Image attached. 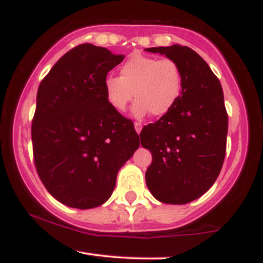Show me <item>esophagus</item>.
<instances>
[{
  "mask_svg": "<svg viewBox=\"0 0 263 263\" xmlns=\"http://www.w3.org/2000/svg\"><path fill=\"white\" fill-rule=\"evenodd\" d=\"M135 129H136V132L140 135L141 131H142V123L141 122H135Z\"/></svg>",
  "mask_w": 263,
  "mask_h": 263,
  "instance_id": "esophagus-1",
  "label": "esophagus"
}]
</instances>
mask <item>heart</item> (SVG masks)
Listing matches in <instances>:
<instances>
[{"instance_id":"b5f03b06","label":"heart","mask_w":263,"mask_h":263,"mask_svg":"<svg viewBox=\"0 0 263 263\" xmlns=\"http://www.w3.org/2000/svg\"><path fill=\"white\" fill-rule=\"evenodd\" d=\"M182 83V70L174 59L134 54L121 66L120 77L105 79V92L115 110H125L135 95L132 112L136 117L148 112L161 117L177 104Z\"/></svg>"}]
</instances>
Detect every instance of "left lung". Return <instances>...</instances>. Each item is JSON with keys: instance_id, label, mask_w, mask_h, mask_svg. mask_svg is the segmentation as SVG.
Wrapping results in <instances>:
<instances>
[{"instance_id": "1", "label": "left lung", "mask_w": 263, "mask_h": 263, "mask_svg": "<svg viewBox=\"0 0 263 263\" xmlns=\"http://www.w3.org/2000/svg\"><path fill=\"white\" fill-rule=\"evenodd\" d=\"M146 50L176 60L183 81L174 107L140 134L141 144L152 153L146 184L162 203L186 204L211 188L224 163L228 112L221 84L189 47Z\"/></svg>"}]
</instances>
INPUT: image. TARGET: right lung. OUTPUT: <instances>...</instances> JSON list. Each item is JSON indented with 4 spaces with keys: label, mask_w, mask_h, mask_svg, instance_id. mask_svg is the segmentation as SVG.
<instances>
[{
    "label": "right lung",
    "mask_w": 263,
    "mask_h": 263,
    "mask_svg": "<svg viewBox=\"0 0 263 263\" xmlns=\"http://www.w3.org/2000/svg\"><path fill=\"white\" fill-rule=\"evenodd\" d=\"M125 57L85 43L65 53L39 84L32 121L35 170L48 192L77 209L100 206L140 147L134 122L108 104L107 73Z\"/></svg>",
    "instance_id": "obj_1"
}]
</instances>
